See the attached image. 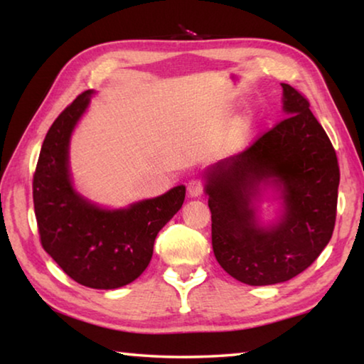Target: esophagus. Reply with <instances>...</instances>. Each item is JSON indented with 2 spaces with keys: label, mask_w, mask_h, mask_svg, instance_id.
<instances>
[{
  "label": "esophagus",
  "mask_w": 364,
  "mask_h": 364,
  "mask_svg": "<svg viewBox=\"0 0 364 364\" xmlns=\"http://www.w3.org/2000/svg\"><path fill=\"white\" fill-rule=\"evenodd\" d=\"M188 194L189 197H199L202 194V184L197 180H191L188 183Z\"/></svg>",
  "instance_id": "esophagus-1"
}]
</instances>
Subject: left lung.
Here are the masks:
<instances>
[{
    "instance_id": "left-lung-1",
    "label": "left lung",
    "mask_w": 364,
    "mask_h": 364,
    "mask_svg": "<svg viewBox=\"0 0 364 364\" xmlns=\"http://www.w3.org/2000/svg\"><path fill=\"white\" fill-rule=\"evenodd\" d=\"M282 86L286 119L247 151L202 173L220 267L249 286L292 279L316 260L336 223L341 173L328 134L310 104ZM277 202L264 220V199Z\"/></svg>"
}]
</instances>
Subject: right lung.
<instances>
[{
	"instance_id": "right-lung-1",
	"label": "right lung",
	"mask_w": 364,
	"mask_h": 364,
	"mask_svg": "<svg viewBox=\"0 0 364 364\" xmlns=\"http://www.w3.org/2000/svg\"><path fill=\"white\" fill-rule=\"evenodd\" d=\"M95 95H80L46 133L33 176V205L43 249L78 284L107 291L143 274L159 231L183 205L186 186L119 208L80 193L72 180L70 139Z\"/></svg>"
}]
</instances>
